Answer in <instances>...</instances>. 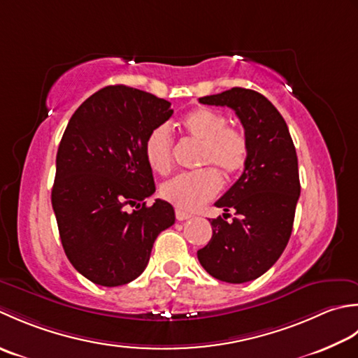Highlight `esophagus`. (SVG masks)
Returning <instances> with one entry per match:
<instances>
[{"label": "esophagus", "instance_id": "esophagus-1", "mask_svg": "<svg viewBox=\"0 0 358 358\" xmlns=\"http://www.w3.org/2000/svg\"><path fill=\"white\" fill-rule=\"evenodd\" d=\"M189 217H192V215L189 213H187V211H184V210H176V220L178 221H185V220H189Z\"/></svg>", "mask_w": 358, "mask_h": 358}]
</instances>
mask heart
I'll use <instances>...</instances> for the list:
<instances>
[{
    "label": "heart",
    "mask_w": 358,
    "mask_h": 358,
    "mask_svg": "<svg viewBox=\"0 0 358 358\" xmlns=\"http://www.w3.org/2000/svg\"><path fill=\"white\" fill-rule=\"evenodd\" d=\"M185 133L202 142L199 164L216 165L225 176H236L249 160V142L243 131L227 127L225 115L210 108H196L180 120ZM173 137L166 127L151 129L143 142V155L152 171L166 174L173 165ZM222 180L213 166L180 173L160 187L165 201L184 210H194L215 198Z\"/></svg>",
    "instance_id": "b5f03b06"
}]
</instances>
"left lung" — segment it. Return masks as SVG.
Segmentation results:
<instances>
[{
	"label": "left lung",
	"instance_id": "8db88e82",
	"mask_svg": "<svg viewBox=\"0 0 358 358\" xmlns=\"http://www.w3.org/2000/svg\"><path fill=\"white\" fill-rule=\"evenodd\" d=\"M203 105L229 106L236 113L249 142V160L241 178L215 206L235 210L231 222L211 220L213 235L198 250L201 266L213 278L241 284L271 268L289 243L300 174L296 151L282 115L262 94L231 87L199 99Z\"/></svg>",
	"mask_w": 358,
	"mask_h": 358
}]
</instances>
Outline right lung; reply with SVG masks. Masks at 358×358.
Returning <instances> with one entry per match:
<instances>
[{
	"label": "right lung",
	"mask_w": 358,
	"mask_h": 358,
	"mask_svg": "<svg viewBox=\"0 0 358 358\" xmlns=\"http://www.w3.org/2000/svg\"><path fill=\"white\" fill-rule=\"evenodd\" d=\"M171 114L170 101L115 85L86 99L64 129L52 208L64 253L94 284L115 287L136 280L159 233L176 220L166 201L141 203L156 192L143 142Z\"/></svg>",
	"instance_id": "add662e5"
}]
</instances>
